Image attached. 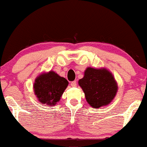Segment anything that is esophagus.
Here are the masks:
<instances>
[{"label": "esophagus", "mask_w": 147, "mask_h": 147, "mask_svg": "<svg viewBox=\"0 0 147 147\" xmlns=\"http://www.w3.org/2000/svg\"><path fill=\"white\" fill-rule=\"evenodd\" d=\"M71 86H74V87H75V86H76V85H77V82H76V81H74V82H71Z\"/></svg>", "instance_id": "34e87169"}]
</instances>
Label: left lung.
<instances>
[{"label":"left lung","mask_w":147,"mask_h":147,"mask_svg":"<svg viewBox=\"0 0 147 147\" xmlns=\"http://www.w3.org/2000/svg\"><path fill=\"white\" fill-rule=\"evenodd\" d=\"M79 85L84 92L87 102L94 108L110 104L118 91L114 76L104 68H86L84 77L79 79Z\"/></svg>","instance_id":"8db88e82"}]
</instances>
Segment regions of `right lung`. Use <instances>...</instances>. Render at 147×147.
<instances>
[{
    "label": "right lung",
    "mask_w": 147,
    "mask_h": 147,
    "mask_svg": "<svg viewBox=\"0 0 147 147\" xmlns=\"http://www.w3.org/2000/svg\"><path fill=\"white\" fill-rule=\"evenodd\" d=\"M68 84V82L65 78L54 71L42 73L34 81V94L41 103L55 105L61 100Z\"/></svg>",
    "instance_id": "right-lung-1"
}]
</instances>
